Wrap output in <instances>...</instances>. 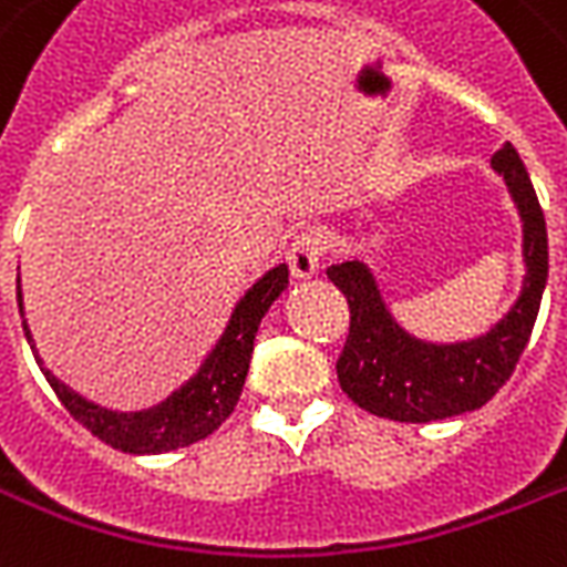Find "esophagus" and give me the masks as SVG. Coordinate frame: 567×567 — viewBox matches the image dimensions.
<instances>
[{
	"mask_svg": "<svg viewBox=\"0 0 567 567\" xmlns=\"http://www.w3.org/2000/svg\"><path fill=\"white\" fill-rule=\"evenodd\" d=\"M321 235H315V231H302L300 237H293L291 249H288V267H291V274L297 279H309V276L318 274V267H321Z\"/></svg>",
	"mask_w": 567,
	"mask_h": 567,
	"instance_id": "1",
	"label": "esophagus"
}]
</instances>
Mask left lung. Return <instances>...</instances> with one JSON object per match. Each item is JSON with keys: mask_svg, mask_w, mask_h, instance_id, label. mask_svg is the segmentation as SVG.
<instances>
[{"mask_svg": "<svg viewBox=\"0 0 567 567\" xmlns=\"http://www.w3.org/2000/svg\"><path fill=\"white\" fill-rule=\"evenodd\" d=\"M491 166L508 184L524 219V291L494 330L455 344L413 339L392 321L374 276L362 261L327 270L351 309V330L336 362L341 392L374 416L392 422H437L485 408L512 378L533 336L547 285V226L529 172L505 142Z\"/></svg>", "mask_w": 567, "mask_h": 567, "instance_id": "obj_1", "label": "left lung"}]
</instances>
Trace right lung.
I'll return each mask as SVG.
<instances>
[{
  "instance_id": "add662e5",
  "label": "right lung",
  "mask_w": 567,
  "mask_h": 567,
  "mask_svg": "<svg viewBox=\"0 0 567 567\" xmlns=\"http://www.w3.org/2000/svg\"><path fill=\"white\" fill-rule=\"evenodd\" d=\"M285 285H288V267L279 265L274 270H267L244 293V300L235 306L223 339L216 341V348L210 351L205 365L198 369L196 378H189L166 401H159L148 410H140V413H118V410L97 408L92 401L76 395L73 389H68L62 380L55 378L53 371L43 369L25 321L23 330L47 383L53 386L59 401L85 431H92L94 437L103 440L106 446L130 452V455H159V452H172V449L205 440L207 434H214L216 427L231 416V410L237 408L240 392H244L258 323L267 315V309L274 306L276 297L285 291ZM17 306L23 312L20 279H17Z\"/></svg>"
}]
</instances>
